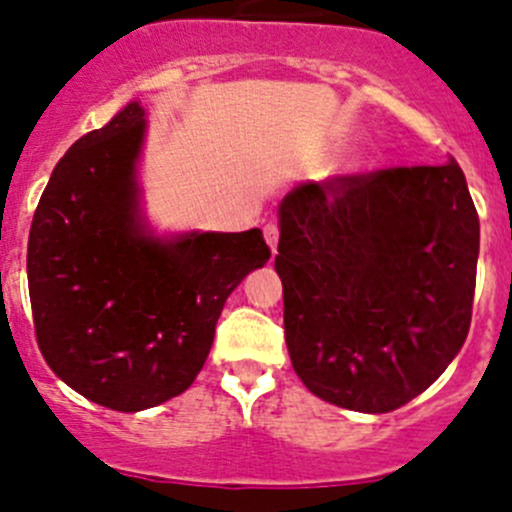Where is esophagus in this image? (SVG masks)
<instances>
[{
    "label": "esophagus",
    "mask_w": 512,
    "mask_h": 512,
    "mask_svg": "<svg viewBox=\"0 0 512 512\" xmlns=\"http://www.w3.org/2000/svg\"><path fill=\"white\" fill-rule=\"evenodd\" d=\"M263 236H266V244L271 246V251L276 254V246H278V236H281V229H278V224H266L263 226Z\"/></svg>",
    "instance_id": "34e87169"
}]
</instances>
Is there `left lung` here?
<instances>
[{"label":"left lung","instance_id":"left-lung-1","mask_svg":"<svg viewBox=\"0 0 512 512\" xmlns=\"http://www.w3.org/2000/svg\"><path fill=\"white\" fill-rule=\"evenodd\" d=\"M278 216L283 328L303 386L361 413L421 396L473 316L480 224L455 159L308 181Z\"/></svg>","mask_w":512,"mask_h":512}]
</instances>
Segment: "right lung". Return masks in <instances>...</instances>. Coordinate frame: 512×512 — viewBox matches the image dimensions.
<instances>
[{"instance_id": "add662e5", "label": "right lung", "mask_w": 512, "mask_h": 512, "mask_svg": "<svg viewBox=\"0 0 512 512\" xmlns=\"http://www.w3.org/2000/svg\"><path fill=\"white\" fill-rule=\"evenodd\" d=\"M144 109L126 104L54 166L29 231L39 351L89 401L134 413L204 368L229 293L271 258L258 229L156 241L139 221Z\"/></svg>"}]
</instances>
